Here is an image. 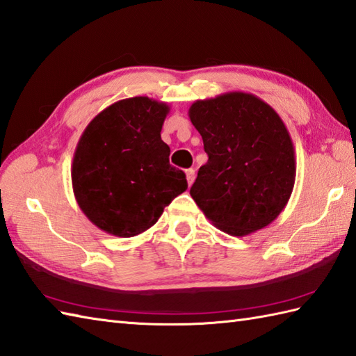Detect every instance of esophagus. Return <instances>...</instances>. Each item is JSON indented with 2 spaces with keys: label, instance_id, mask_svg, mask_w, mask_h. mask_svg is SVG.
Listing matches in <instances>:
<instances>
[{
  "label": "esophagus",
  "instance_id": "esophagus-1",
  "mask_svg": "<svg viewBox=\"0 0 356 356\" xmlns=\"http://www.w3.org/2000/svg\"><path fill=\"white\" fill-rule=\"evenodd\" d=\"M185 174H186V180H188V185H193V182H194V177H195V171L194 170H186L185 171Z\"/></svg>",
  "mask_w": 356,
  "mask_h": 356
}]
</instances>
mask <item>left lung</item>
<instances>
[{
	"label": "left lung",
	"instance_id": "obj_1",
	"mask_svg": "<svg viewBox=\"0 0 356 356\" xmlns=\"http://www.w3.org/2000/svg\"><path fill=\"white\" fill-rule=\"evenodd\" d=\"M188 116L208 154L190 194L208 220L236 237L274 222L297 174L293 143L278 113L255 95L228 92L195 101Z\"/></svg>",
	"mask_w": 356,
	"mask_h": 356
}]
</instances>
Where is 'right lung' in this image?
Listing matches in <instances>:
<instances>
[{
    "label": "right lung",
    "mask_w": 356,
    "mask_h": 356,
    "mask_svg": "<svg viewBox=\"0 0 356 356\" xmlns=\"http://www.w3.org/2000/svg\"><path fill=\"white\" fill-rule=\"evenodd\" d=\"M170 105L128 97L92 119L74 149L72 185L82 213L116 237L151 228L186 191L185 172L170 165L161 131Z\"/></svg>",
    "instance_id": "1"
}]
</instances>
